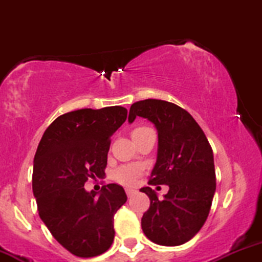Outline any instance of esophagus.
<instances>
[{"label":"esophagus","instance_id":"obj_1","mask_svg":"<svg viewBox=\"0 0 262 262\" xmlns=\"http://www.w3.org/2000/svg\"><path fill=\"white\" fill-rule=\"evenodd\" d=\"M125 192H126V195H128V196H132V195L136 192V189H133V187H126Z\"/></svg>","mask_w":262,"mask_h":262}]
</instances>
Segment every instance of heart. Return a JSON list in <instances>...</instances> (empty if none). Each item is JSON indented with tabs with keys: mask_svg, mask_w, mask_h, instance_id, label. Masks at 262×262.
<instances>
[{
	"mask_svg": "<svg viewBox=\"0 0 262 262\" xmlns=\"http://www.w3.org/2000/svg\"><path fill=\"white\" fill-rule=\"evenodd\" d=\"M147 129L149 128H147V126H138V128H136L132 132V137L147 130ZM142 171H143V166L142 165H139V163H129V165L119 166L118 168H115L114 172H113V178L119 184L133 185L136 184L137 179L141 176Z\"/></svg>",
	"mask_w": 262,
	"mask_h": 262,
	"instance_id": "heart-1",
	"label": "heart"
}]
</instances>
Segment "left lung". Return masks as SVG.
<instances>
[{"label": "left lung", "mask_w": 262, "mask_h": 262, "mask_svg": "<svg viewBox=\"0 0 262 262\" xmlns=\"http://www.w3.org/2000/svg\"><path fill=\"white\" fill-rule=\"evenodd\" d=\"M137 116L152 121L158 132L157 161L148 184L170 187L163 198L149 186L142 187L150 200L142 229L155 244L180 246L200 231L209 215L215 192L212 147L195 119L172 102L137 101L129 110V123Z\"/></svg>", "instance_id": "obj_1"}]
</instances>
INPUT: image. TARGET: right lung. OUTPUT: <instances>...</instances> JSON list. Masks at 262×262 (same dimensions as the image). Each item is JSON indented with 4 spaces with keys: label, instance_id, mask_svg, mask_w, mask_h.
<instances>
[{
    "label": "right lung",
    "instance_id": "1",
    "mask_svg": "<svg viewBox=\"0 0 262 262\" xmlns=\"http://www.w3.org/2000/svg\"><path fill=\"white\" fill-rule=\"evenodd\" d=\"M125 107L81 109L58 116L44 132L34 157L33 192L52 236L78 257H94L114 241V215L126 202L118 184L86 191L102 178L110 137L126 119Z\"/></svg>",
    "mask_w": 262,
    "mask_h": 262
}]
</instances>
